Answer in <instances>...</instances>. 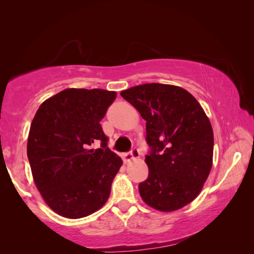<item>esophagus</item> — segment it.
<instances>
[{"label":"esophagus","mask_w":254,"mask_h":254,"mask_svg":"<svg viewBox=\"0 0 254 254\" xmlns=\"http://www.w3.org/2000/svg\"><path fill=\"white\" fill-rule=\"evenodd\" d=\"M140 157V152H139V150L137 149H133L131 152H128V153H126L123 156V160H124V162H130L131 160H134V159H137Z\"/></svg>","instance_id":"34e87169"}]
</instances>
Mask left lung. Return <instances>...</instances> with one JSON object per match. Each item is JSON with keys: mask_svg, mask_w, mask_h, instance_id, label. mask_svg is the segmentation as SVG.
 <instances>
[{"mask_svg": "<svg viewBox=\"0 0 254 254\" xmlns=\"http://www.w3.org/2000/svg\"><path fill=\"white\" fill-rule=\"evenodd\" d=\"M145 120L148 179L139 185L141 198L160 212L191 203L213 166L214 134L198 101L179 86L143 84L121 92Z\"/></svg>", "mask_w": 254, "mask_h": 254, "instance_id": "left-lung-1", "label": "left lung"}]
</instances>
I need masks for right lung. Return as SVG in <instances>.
<instances>
[{
	"label": "right lung",
	"instance_id": "obj_1",
	"mask_svg": "<svg viewBox=\"0 0 254 254\" xmlns=\"http://www.w3.org/2000/svg\"><path fill=\"white\" fill-rule=\"evenodd\" d=\"M117 93L66 88L46 100L30 127L27 153L36 187L60 216L81 218L104 206L122 159L106 147L101 121ZM96 140L102 148L89 149Z\"/></svg>",
	"mask_w": 254,
	"mask_h": 254
}]
</instances>
